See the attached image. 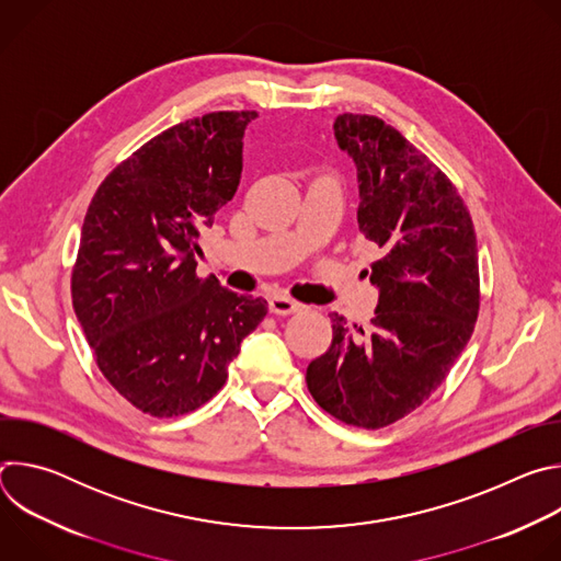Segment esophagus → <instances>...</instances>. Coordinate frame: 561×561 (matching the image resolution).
<instances>
[{"instance_id":"34e87169","label":"esophagus","mask_w":561,"mask_h":561,"mask_svg":"<svg viewBox=\"0 0 561 561\" xmlns=\"http://www.w3.org/2000/svg\"><path fill=\"white\" fill-rule=\"evenodd\" d=\"M268 308L275 314H293V312H299L304 308V304H299V301H295L286 295H271L268 297Z\"/></svg>"}]
</instances>
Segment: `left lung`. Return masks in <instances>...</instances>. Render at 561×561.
I'll return each mask as SVG.
<instances>
[{"label": "left lung", "instance_id": "8db88e82", "mask_svg": "<svg viewBox=\"0 0 561 561\" xmlns=\"http://www.w3.org/2000/svg\"><path fill=\"white\" fill-rule=\"evenodd\" d=\"M337 144L357 164V224L381 257L370 327L331 312L333 342L308 364L314 402L335 420L375 431L420 409L468 344L479 314V262L470 213L448 175L375 115L342 113Z\"/></svg>", "mask_w": 561, "mask_h": 561}]
</instances>
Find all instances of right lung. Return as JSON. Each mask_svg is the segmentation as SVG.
Returning a JSON list of instances; mask_svg holds the SVG:
<instances>
[{
	"instance_id": "right-lung-1",
	"label": "right lung",
	"mask_w": 561,
	"mask_h": 561,
	"mask_svg": "<svg viewBox=\"0 0 561 561\" xmlns=\"http://www.w3.org/2000/svg\"><path fill=\"white\" fill-rule=\"evenodd\" d=\"M255 111H215L148 139L95 191L70 273L72 308L108 383L152 417L213 399L264 297L199 277V230L232 199Z\"/></svg>"
}]
</instances>
